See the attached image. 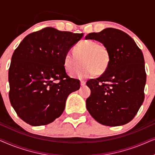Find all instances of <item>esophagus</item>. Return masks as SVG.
Masks as SVG:
<instances>
[{
    "label": "esophagus",
    "instance_id": "34e87169",
    "mask_svg": "<svg viewBox=\"0 0 155 155\" xmlns=\"http://www.w3.org/2000/svg\"><path fill=\"white\" fill-rule=\"evenodd\" d=\"M85 84H86V82L84 81V80H81V81H80V85L81 86H84Z\"/></svg>",
    "mask_w": 155,
    "mask_h": 155
}]
</instances>
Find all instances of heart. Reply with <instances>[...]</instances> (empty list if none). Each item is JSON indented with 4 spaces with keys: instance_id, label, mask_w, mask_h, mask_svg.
Masks as SVG:
<instances>
[{
    "instance_id": "b5f03b06",
    "label": "heart",
    "mask_w": 155,
    "mask_h": 155,
    "mask_svg": "<svg viewBox=\"0 0 155 155\" xmlns=\"http://www.w3.org/2000/svg\"><path fill=\"white\" fill-rule=\"evenodd\" d=\"M84 66L77 73L79 78H90L105 73L111 62V54L107 46L92 39H85L68 51L63 58V65L68 73H75L82 65Z\"/></svg>"
}]
</instances>
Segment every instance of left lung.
<instances>
[{
    "label": "left lung",
    "instance_id": "8db88e82",
    "mask_svg": "<svg viewBox=\"0 0 155 155\" xmlns=\"http://www.w3.org/2000/svg\"><path fill=\"white\" fill-rule=\"evenodd\" d=\"M107 46L111 54L108 69L100 77L87 82L91 95L86 106L99 124L118 126L133 120L145 99L146 73L143 52L128 34L114 28L90 33Z\"/></svg>",
    "mask_w": 155,
    "mask_h": 155
}]
</instances>
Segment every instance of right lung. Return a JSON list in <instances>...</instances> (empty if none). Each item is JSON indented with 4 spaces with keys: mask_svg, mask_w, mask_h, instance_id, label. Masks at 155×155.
I'll return each instance as SVG.
<instances>
[{
    "mask_svg": "<svg viewBox=\"0 0 155 155\" xmlns=\"http://www.w3.org/2000/svg\"><path fill=\"white\" fill-rule=\"evenodd\" d=\"M83 33L46 27L29 34L15 50L9 68V99L21 119L31 126L47 125L63 114L79 80L67 75L65 54Z\"/></svg>",
    "mask_w": 155,
    "mask_h": 155,
    "instance_id": "1",
    "label": "right lung"
}]
</instances>
